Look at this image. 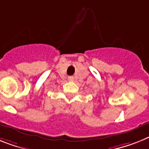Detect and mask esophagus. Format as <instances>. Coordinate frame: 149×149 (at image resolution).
Wrapping results in <instances>:
<instances>
[{
  "label": "esophagus",
  "instance_id": "obj_1",
  "mask_svg": "<svg viewBox=\"0 0 149 149\" xmlns=\"http://www.w3.org/2000/svg\"><path fill=\"white\" fill-rule=\"evenodd\" d=\"M68 79H69V81H72V80H73V77H68Z\"/></svg>",
  "mask_w": 149,
  "mask_h": 149
}]
</instances>
